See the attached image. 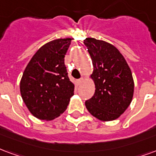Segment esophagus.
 <instances>
[{"mask_svg": "<svg viewBox=\"0 0 156 156\" xmlns=\"http://www.w3.org/2000/svg\"><path fill=\"white\" fill-rule=\"evenodd\" d=\"M77 82H78V85H80V84H81L83 82V78H80V79H78V81H77Z\"/></svg>", "mask_w": 156, "mask_h": 156, "instance_id": "obj_1", "label": "esophagus"}]
</instances>
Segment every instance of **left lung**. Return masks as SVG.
<instances>
[{
  "label": "left lung",
  "mask_w": 156,
  "mask_h": 156,
  "mask_svg": "<svg viewBox=\"0 0 156 156\" xmlns=\"http://www.w3.org/2000/svg\"><path fill=\"white\" fill-rule=\"evenodd\" d=\"M93 65L91 78L95 84L92 98L85 101L96 118L109 122L117 119L132 101L134 80L125 58L112 44L94 38L83 40Z\"/></svg>",
  "instance_id": "8db88e82"
}]
</instances>
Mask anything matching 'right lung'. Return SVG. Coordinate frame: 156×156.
Instances as JSON below:
<instances>
[{
	"label": "right lung",
	"instance_id": "1",
	"mask_svg": "<svg viewBox=\"0 0 156 156\" xmlns=\"http://www.w3.org/2000/svg\"><path fill=\"white\" fill-rule=\"evenodd\" d=\"M71 38L58 39L44 44L29 62L20 83L22 99L30 113L50 121L60 116L74 94L64 57Z\"/></svg>",
	"mask_w": 156,
	"mask_h": 156
}]
</instances>
